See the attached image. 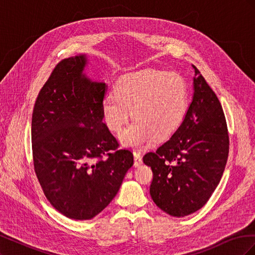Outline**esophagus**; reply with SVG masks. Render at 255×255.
<instances>
[{
    "instance_id": "esophagus-1",
    "label": "esophagus",
    "mask_w": 255,
    "mask_h": 255,
    "mask_svg": "<svg viewBox=\"0 0 255 255\" xmlns=\"http://www.w3.org/2000/svg\"><path fill=\"white\" fill-rule=\"evenodd\" d=\"M133 154H134V166L135 167L140 166L142 164V157L140 155V153L138 151H134Z\"/></svg>"
}]
</instances>
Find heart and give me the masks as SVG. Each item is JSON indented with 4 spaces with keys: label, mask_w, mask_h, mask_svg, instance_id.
Masks as SVG:
<instances>
[{
    "label": "heart",
    "mask_w": 255,
    "mask_h": 255,
    "mask_svg": "<svg viewBox=\"0 0 255 255\" xmlns=\"http://www.w3.org/2000/svg\"><path fill=\"white\" fill-rule=\"evenodd\" d=\"M189 89L177 72L146 69L123 75L102 101L103 119L113 132H119L132 111L133 122L122 130L120 140L126 145L141 146L154 137L171 135L187 112Z\"/></svg>",
    "instance_id": "b5f03b06"
}]
</instances>
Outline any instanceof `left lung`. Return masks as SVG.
Wrapping results in <instances>:
<instances>
[{
    "label": "left lung",
    "mask_w": 255,
    "mask_h": 255,
    "mask_svg": "<svg viewBox=\"0 0 255 255\" xmlns=\"http://www.w3.org/2000/svg\"><path fill=\"white\" fill-rule=\"evenodd\" d=\"M194 97L172 136L143 156L151 167L150 195L161 211L184 217L200 210L218 186L229 155L222 106L198 69Z\"/></svg>",
    "instance_id": "obj_1"
}]
</instances>
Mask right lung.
<instances>
[{
  "mask_svg": "<svg viewBox=\"0 0 255 255\" xmlns=\"http://www.w3.org/2000/svg\"><path fill=\"white\" fill-rule=\"evenodd\" d=\"M86 55L63 59L39 91L32 117L34 169L45 197L66 217L94 218L117 195L133 153L103 122L106 84L83 73Z\"/></svg>",
  "mask_w": 255,
  "mask_h": 255,
  "instance_id": "1",
  "label": "right lung"
}]
</instances>
